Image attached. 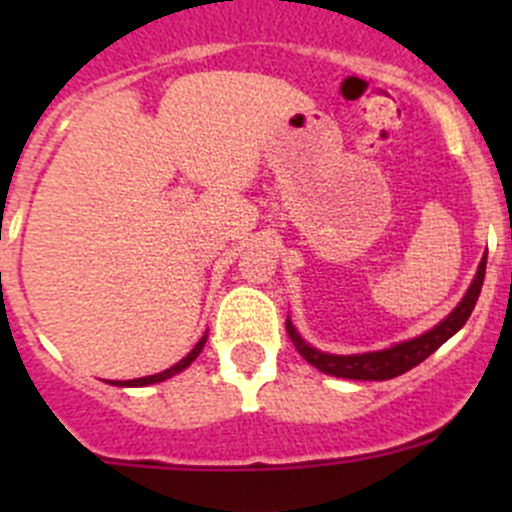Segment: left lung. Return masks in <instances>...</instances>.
I'll return each mask as SVG.
<instances>
[{
  "label": "left lung",
  "mask_w": 512,
  "mask_h": 512,
  "mask_svg": "<svg viewBox=\"0 0 512 512\" xmlns=\"http://www.w3.org/2000/svg\"><path fill=\"white\" fill-rule=\"evenodd\" d=\"M485 280V255L480 260L476 277H473V285L468 287L466 297L461 299L456 309L443 319L441 324L431 329V332L421 334V337L409 339V342H401L396 347L384 349V352H369V354H352V356H337V354H324L312 349L309 344H304V339L294 332L292 324L287 322V334L292 339V344L297 347V352L304 356L312 366H317L319 371L329 376H342V379H356V381H386L394 379V376L406 374L409 369L421 364L423 359H428L443 342L453 337L463 324L471 317L473 307L478 302L480 287Z\"/></svg>",
  "instance_id": "obj_1"
}]
</instances>
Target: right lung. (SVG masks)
<instances>
[{"label":"right lung","mask_w":512,"mask_h":512,"mask_svg":"<svg viewBox=\"0 0 512 512\" xmlns=\"http://www.w3.org/2000/svg\"><path fill=\"white\" fill-rule=\"evenodd\" d=\"M205 342H208V334H205V337L200 339L198 344H195V347H193V352H190L188 356H185V359H180L178 364H173V366H170V369L160 371V374H153V376H143V379L118 381L116 386H148V384H158V381H165V379H170V376H173V374H178V371H183L185 366H190V364H193V361H195V356H198L200 352H203Z\"/></svg>","instance_id":"obj_1"}]
</instances>
